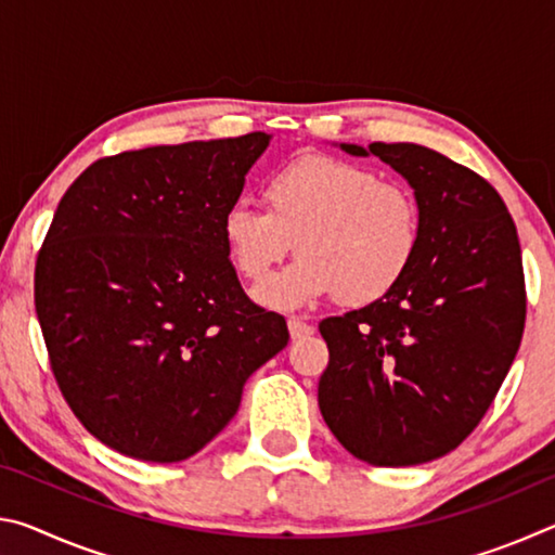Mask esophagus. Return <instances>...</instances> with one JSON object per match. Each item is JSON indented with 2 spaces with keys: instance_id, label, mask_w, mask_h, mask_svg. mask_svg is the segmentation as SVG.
I'll list each match as a JSON object with an SVG mask.
<instances>
[{
  "instance_id": "1",
  "label": "esophagus",
  "mask_w": 555,
  "mask_h": 555,
  "mask_svg": "<svg viewBox=\"0 0 555 555\" xmlns=\"http://www.w3.org/2000/svg\"><path fill=\"white\" fill-rule=\"evenodd\" d=\"M288 333H291V337H294V340H300V337L313 335L315 327H313L311 323H306L304 318L291 315V318H288Z\"/></svg>"
}]
</instances>
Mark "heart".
<instances>
[{
    "instance_id": "heart-1",
    "label": "heart",
    "mask_w": 555,
    "mask_h": 555,
    "mask_svg": "<svg viewBox=\"0 0 555 555\" xmlns=\"http://www.w3.org/2000/svg\"><path fill=\"white\" fill-rule=\"evenodd\" d=\"M267 210L232 205L222 237L234 269L264 281L291 249L300 259L257 291L271 308L323 296L367 306L397 288L418 257L424 222L409 185L367 166L308 154L284 164L261 188Z\"/></svg>"
}]
</instances>
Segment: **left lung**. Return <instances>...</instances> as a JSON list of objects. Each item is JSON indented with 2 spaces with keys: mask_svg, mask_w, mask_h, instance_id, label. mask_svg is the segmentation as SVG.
Instances as JSON below:
<instances>
[{
  "mask_svg": "<svg viewBox=\"0 0 555 555\" xmlns=\"http://www.w3.org/2000/svg\"><path fill=\"white\" fill-rule=\"evenodd\" d=\"M413 188L418 257L389 296L318 325L327 367L318 406L354 457L406 467L448 455L480 424L521 345L526 286L516 224L502 195L418 144L370 149Z\"/></svg>",
  "mask_w": 555,
  "mask_h": 555,
  "instance_id": "obj_1",
  "label": "left lung"
}]
</instances>
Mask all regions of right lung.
Masks as SVG:
<instances>
[{"label": "right lung", "mask_w": 555, "mask_h": 555, "mask_svg": "<svg viewBox=\"0 0 555 555\" xmlns=\"http://www.w3.org/2000/svg\"><path fill=\"white\" fill-rule=\"evenodd\" d=\"M264 131L98 158L36 257L34 304L55 384L102 443L178 463L230 424L249 374L288 343L244 294L222 220Z\"/></svg>", "instance_id": "right-lung-1"}]
</instances>
